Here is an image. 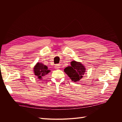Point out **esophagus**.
<instances>
[{"instance_id":"34e87169","label":"esophagus","mask_w":122,"mask_h":122,"mask_svg":"<svg viewBox=\"0 0 122 122\" xmlns=\"http://www.w3.org/2000/svg\"><path fill=\"white\" fill-rule=\"evenodd\" d=\"M54 68L56 69H58L60 68V65H58V64H56L55 65V66H54Z\"/></svg>"}]
</instances>
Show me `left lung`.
Returning a JSON list of instances; mask_svg holds the SVG:
<instances>
[{"instance_id":"8db88e82","label":"left lung","mask_w":122,"mask_h":122,"mask_svg":"<svg viewBox=\"0 0 122 122\" xmlns=\"http://www.w3.org/2000/svg\"><path fill=\"white\" fill-rule=\"evenodd\" d=\"M64 71L72 81L77 82L82 78L84 72H86V68L80 62L72 61L71 66L66 68Z\"/></svg>"}]
</instances>
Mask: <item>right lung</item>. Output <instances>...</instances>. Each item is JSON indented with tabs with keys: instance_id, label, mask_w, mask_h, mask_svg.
<instances>
[{
	"instance_id": "right-lung-1",
	"label": "right lung",
	"mask_w": 122,
	"mask_h": 122,
	"mask_svg": "<svg viewBox=\"0 0 122 122\" xmlns=\"http://www.w3.org/2000/svg\"><path fill=\"white\" fill-rule=\"evenodd\" d=\"M34 73L35 75L38 77V78L41 79L42 77L47 74L50 72V70H48V67L38 62L34 68Z\"/></svg>"
}]
</instances>
